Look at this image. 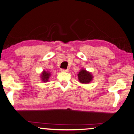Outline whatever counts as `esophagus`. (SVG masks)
Returning a JSON list of instances; mask_svg holds the SVG:
<instances>
[{
	"instance_id": "obj_1",
	"label": "esophagus",
	"mask_w": 134,
	"mask_h": 134,
	"mask_svg": "<svg viewBox=\"0 0 134 134\" xmlns=\"http://www.w3.org/2000/svg\"><path fill=\"white\" fill-rule=\"evenodd\" d=\"M61 71L63 72H69V69H62Z\"/></svg>"
}]
</instances>
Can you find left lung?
<instances>
[{
    "instance_id": "8db88e82",
    "label": "left lung",
    "mask_w": 134,
    "mask_h": 134,
    "mask_svg": "<svg viewBox=\"0 0 134 134\" xmlns=\"http://www.w3.org/2000/svg\"><path fill=\"white\" fill-rule=\"evenodd\" d=\"M78 80L81 83L87 84L90 83L91 81H92L93 76L91 73L88 72L85 69H82L80 72L78 74Z\"/></svg>"
}]
</instances>
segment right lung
<instances>
[{"mask_svg":"<svg viewBox=\"0 0 134 134\" xmlns=\"http://www.w3.org/2000/svg\"><path fill=\"white\" fill-rule=\"evenodd\" d=\"M51 76V74L48 71H45L43 70V72L41 74V80H42V81L43 82H47L48 81V79L49 78V76Z\"/></svg>","mask_w":134,"mask_h":134,"instance_id":"right-lung-1","label":"right lung"}]
</instances>
